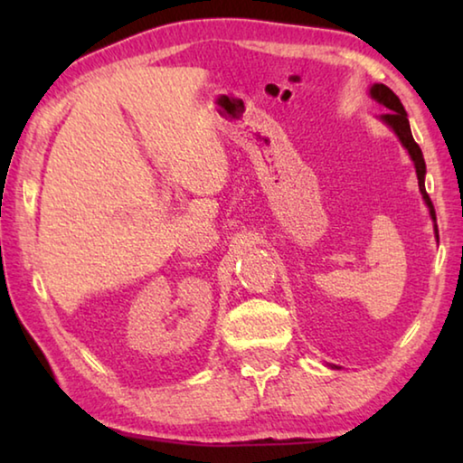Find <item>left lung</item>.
Instances as JSON below:
<instances>
[{"label": "left lung", "instance_id": "8db88e82", "mask_svg": "<svg viewBox=\"0 0 463 463\" xmlns=\"http://www.w3.org/2000/svg\"><path fill=\"white\" fill-rule=\"evenodd\" d=\"M370 93H372V98L375 99V101H380L382 106H386L390 112H386L382 116V120L388 124V127L396 132L398 135V138L402 140V145L406 146V151H409V155L412 156V161H414V167H417V177H419V187H420V194H422V198H425V202H427V206L430 208V216H433V221H435V208H433V202H430V198H429V194H427V190H425V171H427V167H425V159H422V151H420V146L414 143V138H412V132H411V124H409V118H406V112H404V106L401 104V99H398V96L394 91H392L388 85H383V83H375V85H372V90H370ZM435 232H437V224H435ZM439 237V234H437Z\"/></svg>", "mask_w": 463, "mask_h": 463}]
</instances>
